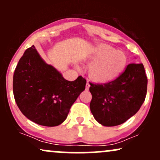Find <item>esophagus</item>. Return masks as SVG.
Masks as SVG:
<instances>
[{
    "label": "esophagus",
    "mask_w": 160,
    "mask_h": 160,
    "mask_svg": "<svg viewBox=\"0 0 160 160\" xmlns=\"http://www.w3.org/2000/svg\"><path fill=\"white\" fill-rule=\"evenodd\" d=\"M89 87H90V85H89V82H86V90H89Z\"/></svg>",
    "instance_id": "34e87169"
}]
</instances>
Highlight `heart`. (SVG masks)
<instances>
[{"instance_id":"1","label":"heart","mask_w":160,"mask_h":160,"mask_svg":"<svg viewBox=\"0 0 160 160\" xmlns=\"http://www.w3.org/2000/svg\"><path fill=\"white\" fill-rule=\"evenodd\" d=\"M88 68V75L96 82L113 81L123 72L127 65V57L122 51L116 50L107 44H100L88 57L93 62Z\"/></svg>"}]
</instances>
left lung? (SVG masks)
<instances>
[{"label":"left lung","instance_id":"1","mask_svg":"<svg viewBox=\"0 0 160 160\" xmlns=\"http://www.w3.org/2000/svg\"><path fill=\"white\" fill-rule=\"evenodd\" d=\"M90 111L97 122L115 126L140 109L147 95L148 78L143 64H129L120 77L104 84L91 83Z\"/></svg>","mask_w":160,"mask_h":160}]
</instances>
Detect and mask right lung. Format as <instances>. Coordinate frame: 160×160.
I'll return each instance as SVG.
<instances>
[{"label": "right lung", "instance_id": "obj_1", "mask_svg": "<svg viewBox=\"0 0 160 160\" xmlns=\"http://www.w3.org/2000/svg\"><path fill=\"white\" fill-rule=\"evenodd\" d=\"M86 83L81 76L74 81L65 80L59 71L43 61L33 45L18 62L12 89L16 104L28 120L52 127L66 120Z\"/></svg>", "mask_w": 160, "mask_h": 160}]
</instances>
